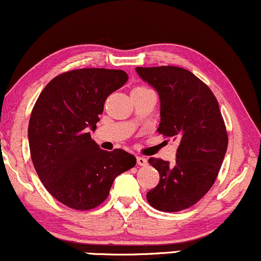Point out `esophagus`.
I'll return each instance as SVG.
<instances>
[{
  "instance_id": "34e87169",
  "label": "esophagus",
  "mask_w": 261,
  "mask_h": 261,
  "mask_svg": "<svg viewBox=\"0 0 261 261\" xmlns=\"http://www.w3.org/2000/svg\"><path fill=\"white\" fill-rule=\"evenodd\" d=\"M137 164L141 166H146L148 164V161L146 158H143V156H137Z\"/></svg>"
}]
</instances>
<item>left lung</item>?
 Returning a JSON list of instances; mask_svg holds the SVG:
<instances>
[{
    "label": "left lung",
    "mask_w": 261,
    "mask_h": 261,
    "mask_svg": "<svg viewBox=\"0 0 261 261\" xmlns=\"http://www.w3.org/2000/svg\"><path fill=\"white\" fill-rule=\"evenodd\" d=\"M136 73L161 99L158 133L178 142L176 163L149 158L159 184L147 200L162 212H180L212 188L227 149V133L218 99L196 75L178 67H137Z\"/></svg>",
    "instance_id": "obj_1"
}]
</instances>
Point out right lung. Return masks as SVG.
<instances>
[{
	"label": "right lung",
	"instance_id": "1",
	"mask_svg": "<svg viewBox=\"0 0 261 261\" xmlns=\"http://www.w3.org/2000/svg\"><path fill=\"white\" fill-rule=\"evenodd\" d=\"M127 79L117 69L70 70L49 81L34 106L28 128L33 164L46 190L69 208L98 206L115 177L136 165L124 149H100L90 134L107 97Z\"/></svg>",
	"mask_w": 261,
	"mask_h": 261
}]
</instances>
